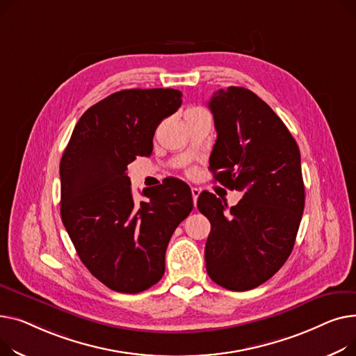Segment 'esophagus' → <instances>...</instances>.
<instances>
[{
  "instance_id": "1",
  "label": "esophagus",
  "mask_w": 356,
  "mask_h": 356,
  "mask_svg": "<svg viewBox=\"0 0 356 356\" xmlns=\"http://www.w3.org/2000/svg\"><path fill=\"white\" fill-rule=\"evenodd\" d=\"M200 193H201L200 188H195V186L191 188V194H193V200H194V204H195V205H197V200H198V197H200Z\"/></svg>"
}]
</instances>
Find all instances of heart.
I'll return each instance as SVG.
<instances>
[{"label":"heart","instance_id":"b5f03b06","mask_svg":"<svg viewBox=\"0 0 356 356\" xmlns=\"http://www.w3.org/2000/svg\"><path fill=\"white\" fill-rule=\"evenodd\" d=\"M193 109H200V108H193Z\"/></svg>","mask_w":356,"mask_h":356}]
</instances>
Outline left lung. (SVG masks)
Here are the masks:
<instances>
[{
	"instance_id": "8db88e82",
	"label": "left lung",
	"mask_w": 356,
	"mask_h": 356,
	"mask_svg": "<svg viewBox=\"0 0 356 356\" xmlns=\"http://www.w3.org/2000/svg\"><path fill=\"white\" fill-rule=\"evenodd\" d=\"M217 140L214 178L243 193L228 208L211 193L197 207L211 222L205 243L207 273L234 291L268 280L293 250L305 208L300 151L282 119L252 90L229 86L208 102Z\"/></svg>"
}]
</instances>
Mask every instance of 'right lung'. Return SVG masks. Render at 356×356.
<instances>
[{"instance_id": "add662e5", "label": "right lung", "mask_w": 356, "mask_h": 356, "mask_svg": "<svg viewBox=\"0 0 356 356\" xmlns=\"http://www.w3.org/2000/svg\"><path fill=\"white\" fill-rule=\"evenodd\" d=\"M175 89H128L93 104L60 161V214L81 263L104 286L139 293L161 280L165 252L193 211L190 186L170 179L135 202L128 165L149 156L158 124L178 111Z\"/></svg>"}]
</instances>
